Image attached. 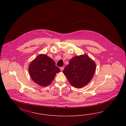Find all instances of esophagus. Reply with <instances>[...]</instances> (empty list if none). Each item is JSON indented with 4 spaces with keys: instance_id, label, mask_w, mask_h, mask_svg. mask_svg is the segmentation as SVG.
<instances>
[{
    "instance_id": "34e87169",
    "label": "esophagus",
    "mask_w": 126,
    "mask_h": 126,
    "mask_svg": "<svg viewBox=\"0 0 126 126\" xmlns=\"http://www.w3.org/2000/svg\"><path fill=\"white\" fill-rule=\"evenodd\" d=\"M60 70L61 71H63V70H64V66H62V67H61L60 68Z\"/></svg>"
}]
</instances>
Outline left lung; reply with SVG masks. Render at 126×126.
<instances>
[{"label": "left lung", "mask_w": 126, "mask_h": 126, "mask_svg": "<svg viewBox=\"0 0 126 126\" xmlns=\"http://www.w3.org/2000/svg\"><path fill=\"white\" fill-rule=\"evenodd\" d=\"M95 70V62L84 54L73 57L63 72L72 86L81 88L90 82Z\"/></svg>", "instance_id": "left-lung-1"}]
</instances>
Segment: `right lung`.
Masks as SVG:
<instances>
[{
  "instance_id": "obj_1",
  "label": "right lung",
  "mask_w": 126,
  "mask_h": 126,
  "mask_svg": "<svg viewBox=\"0 0 126 126\" xmlns=\"http://www.w3.org/2000/svg\"><path fill=\"white\" fill-rule=\"evenodd\" d=\"M28 69L32 80L42 86L51 84L56 74L60 71L54 61L44 54L39 55L32 61Z\"/></svg>"
}]
</instances>
